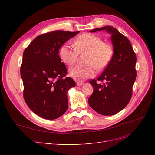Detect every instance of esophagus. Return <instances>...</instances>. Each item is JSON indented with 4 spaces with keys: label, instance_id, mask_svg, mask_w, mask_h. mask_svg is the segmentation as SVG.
Returning a JSON list of instances; mask_svg holds the SVG:
<instances>
[{
    "label": "esophagus",
    "instance_id": "esophagus-1",
    "mask_svg": "<svg viewBox=\"0 0 155 155\" xmlns=\"http://www.w3.org/2000/svg\"><path fill=\"white\" fill-rule=\"evenodd\" d=\"M76 84H77V86H82L83 84H84V83H83V82H80V81H78L77 83H76Z\"/></svg>",
    "mask_w": 155,
    "mask_h": 155
}]
</instances>
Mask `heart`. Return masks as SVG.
Returning <instances> with one entry per match:
<instances>
[{"label": "heart", "instance_id": "heart-1", "mask_svg": "<svg viewBox=\"0 0 155 155\" xmlns=\"http://www.w3.org/2000/svg\"><path fill=\"white\" fill-rule=\"evenodd\" d=\"M75 47L70 43L64 44L59 50V57L62 61L70 66L76 61L78 52H87L84 64L74 65L69 69V76L78 81H83L95 75L96 68L104 69L110 62L113 55V48L102 42L99 36L94 34H83L74 42Z\"/></svg>", "mask_w": 155, "mask_h": 155}]
</instances>
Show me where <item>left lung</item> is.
Returning <instances> with one entry per match:
<instances>
[{
  "mask_svg": "<svg viewBox=\"0 0 155 155\" xmlns=\"http://www.w3.org/2000/svg\"><path fill=\"white\" fill-rule=\"evenodd\" d=\"M102 30L111 35L114 53L110 63L97 78L98 82L94 79L90 81L94 92L88 101L92 109L99 114L110 116L124 109L132 96L137 77V56L129 40L115 28L106 26L90 31ZM104 81L103 84L100 83Z\"/></svg>",
  "mask_w": 155,
  "mask_h": 155,
  "instance_id": "obj_1",
  "label": "left lung"
}]
</instances>
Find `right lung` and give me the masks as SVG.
Instances as JSON below:
<instances>
[{
	"label": "right lung",
	"instance_id": "1",
	"mask_svg": "<svg viewBox=\"0 0 155 155\" xmlns=\"http://www.w3.org/2000/svg\"><path fill=\"white\" fill-rule=\"evenodd\" d=\"M79 31H53L37 36L23 53L21 76L27 105L37 115L55 120L68 109L67 92L76 86L61 62L59 50Z\"/></svg>",
	"mask_w": 155,
	"mask_h": 155
}]
</instances>
